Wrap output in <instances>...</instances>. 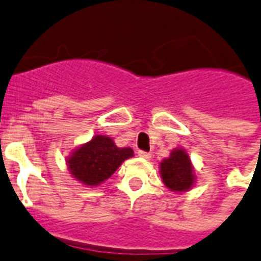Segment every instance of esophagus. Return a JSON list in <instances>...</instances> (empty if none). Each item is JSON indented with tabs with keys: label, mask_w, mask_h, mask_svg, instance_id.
Segmentation results:
<instances>
[{
	"label": "esophagus",
	"mask_w": 261,
	"mask_h": 261,
	"mask_svg": "<svg viewBox=\"0 0 261 261\" xmlns=\"http://www.w3.org/2000/svg\"><path fill=\"white\" fill-rule=\"evenodd\" d=\"M138 155L142 156V158H145V160H150V158H151V154L147 151H143V150H139V151H138Z\"/></svg>",
	"instance_id": "obj_1"
}]
</instances>
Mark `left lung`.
<instances>
[{
  "label": "left lung",
  "instance_id": "left-lung-1",
  "mask_svg": "<svg viewBox=\"0 0 261 261\" xmlns=\"http://www.w3.org/2000/svg\"><path fill=\"white\" fill-rule=\"evenodd\" d=\"M161 177L165 185L174 192H185L194 182L193 167L185 150L175 149L161 162Z\"/></svg>",
  "mask_w": 261,
  "mask_h": 261
}]
</instances>
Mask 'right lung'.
Wrapping results in <instances>:
<instances>
[{"label":"right lung","instance_id":"1","mask_svg":"<svg viewBox=\"0 0 261 261\" xmlns=\"http://www.w3.org/2000/svg\"><path fill=\"white\" fill-rule=\"evenodd\" d=\"M134 155L130 147L120 149L110 137L95 135L68 158V169L87 186H96L110 178L123 161Z\"/></svg>","mask_w":261,"mask_h":261}]
</instances>
